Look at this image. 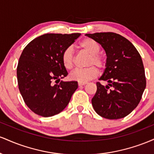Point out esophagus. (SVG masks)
<instances>
[{
    "label": "esophagus",
    "instance_id": "esophagus-1",
    "mask_svg": "<svg viewBox=\"0 0 154 154\" xmlns=\"http://www.w3.org/2000/svg\"><path fill=\"white\" fill-rule=\"evenodd\" d=\"M87 84V82H78V85L79 86H82V85H85Z\"/></svg>",
    "mask_w": 154,
    "mask_h": 154
}]
</instances>
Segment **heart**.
I'll return each mask as SVG.
<instances>
[{"instance_id":"b5f03b06","label":"heart","mask_w":154,"mask_h":154,"mask_svg":"<svg viewBox=\"0 0 154 154\" xmlns=\"http://www.w3.org/2000/svg\"><path fill=\"white\" fill-rule=\"evenodd\" d=\"M79 47L85 52L90 54V58L88 61V66H91L82 69H76L72 72L70 77L73 80L77 82H86L88 81L95 78L98 74V69H103L106 66L105 57L102 54H99L100 45L96 41L91 38H85L79 43ZM61 60L63 66L66 69H72L75 64V57L72 48H66L63 51Z\"/></svg>"}]
</instances>
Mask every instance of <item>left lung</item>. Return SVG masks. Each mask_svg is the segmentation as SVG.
Listing matches in <instances>:
<instances>
[{
	"mask_svg": "<svg viewBox=\"0 0 154 154\" xmlns=\"http://www.w3.org/2000/svg\"><path fill=\"white\" fill-rule=\"evenodd\" d=\"M85 35L100 43L107 56L106 68L99 80L109 84L96 83V93L92 98L93 109L106 119L124 118L138 105L146 86L140 55L131 42L116 33Z\"/></svg>",
	"mask_w": 154,
	"mask_h": 154,
	"instance_id": "obj_1",
	"label": "left lung"
}]
</instances>
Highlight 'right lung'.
Wrapping results in <instances>:
<instances>
[{
    "instance_id": "obj_1",
    "label": "right lung",
    "mask_w": 154,
    "mask_h": 154,
    "mask_svg": "<svg viewBox=\"0 0 154 154\" xmlns=\"http://www.w3.org/2000/svg\"><path fill=\"white\" fill-rule=\"evenodd\" d=\"M79 36L48 33L35 38L23 50L17 70L19 89L26 105L38 115L48 117L62 111L78 88L76 81L53 82L68 75L61 56Z\"/></svg>"
}]
</instances>
